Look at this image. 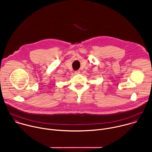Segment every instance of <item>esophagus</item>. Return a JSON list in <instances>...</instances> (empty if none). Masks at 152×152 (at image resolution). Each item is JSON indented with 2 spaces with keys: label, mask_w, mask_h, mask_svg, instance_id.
I'll use <instances>...</instances> for the list:
<instances>
[{
  "label": "esophagus",
  "mask_w": 152,
  "mask_h": 152,
  "mask_svg": "<svg viewBox=\"0 0 152 152\" xmlns=\"http://www.w3.org/2000/svg\"><path fill=\"white\" fill-rule=\"evenodd\" d=\"M75 73L76 75H78V74H79V73H80V72L79 70H77V71H76Z\"/></svg>",
  "instance_id": "obj_1"
}]
</instances>
